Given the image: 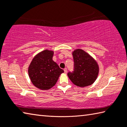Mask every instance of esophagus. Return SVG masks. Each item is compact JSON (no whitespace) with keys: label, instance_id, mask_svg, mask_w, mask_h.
<instances>
[{"label":"esophagus","instance_id":"esophagus-1","mask_svg":"<svg viewBox=\"0 0 127 127\" xmlns=\"http://www.w3.org/2000/svg\"><path fill=\"white\" fill-rule=\"evenodd\" d=\"M64 73H67V68H64Z\"/></svg>","mask_w":127,"mask_h":127}]
</instances>
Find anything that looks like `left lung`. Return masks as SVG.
I'll return each instance as SVG.
<instances>
[{
	"label": "left lung",
	"instance_id": "8db88e82",
	"mask_svg": "<svg viewBox=\"0 0 127 127\" xmlns=\"http://www.w3.org/2000/svg\"><path fill=\"white\" fill-rule=\"evenodd\" d=\"M73 71L68 73L70 81L81 87L92 85L97 78L99 71L97 62L89 54L79 49L73 52Z\"/></svg>",
	"mask_w": 127,
	"mask_h": 127
}]
</instances>
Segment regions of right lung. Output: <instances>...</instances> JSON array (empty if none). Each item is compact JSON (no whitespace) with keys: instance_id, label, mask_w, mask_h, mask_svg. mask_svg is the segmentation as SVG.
Returning <instances> with one entry per match:
<instances>
[{"instance_id":"add662e5","label":"right lung","mask_w":127,"mask_h":127,"mask_svg":"<svg viewBox=\"0 0 127 127\" xmlns=\"http://www.w3.org/2000/svg\"><path fill=\"white\" fill-rule=\"evenodd\" d=\"M54 52L45 50L36 55L29 67V75L33 85L42 90L54 86L63 69L53 61Z\"/></svg>"}]
</instances>
